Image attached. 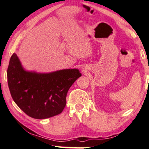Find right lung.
<instances>
[{
    "label": "right lung",
    "mask_w": 149,
    "mask_h": 149,
    "mask_svg": "<svg viewBox=\"0 0 149 149\" xmlns=\"http://www.w3.org/2000/svg\"><path fill=\"white\" fill-rule=\"evenodd\" d=\"M7 74L15 103L35 119H46L61 113L69 88L82 76L77 69L44 73L26 71L16 54L10 58Z\"/></svg>",
    "instance_id": "1"
}]
</instances>
